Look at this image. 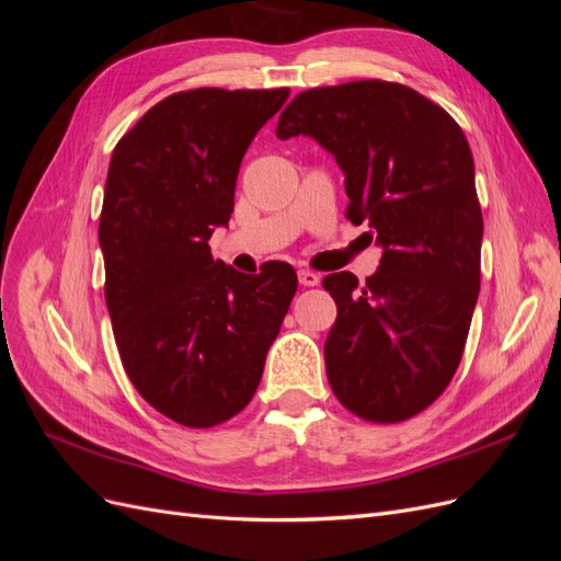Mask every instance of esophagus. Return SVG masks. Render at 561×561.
Wrapping results in <instances>:
<instances>
[{"label": "esophagus", "mask_w": 561, "mask_h": 561, "mask_svg": "<svg viewBox=\"0 0 561 561\" xmlns=\"http://www.w3.org/2000/svg\"><path fill=\"white\" fill-rule=\"evenodd\" d=\"M297 278H299V283H301L304 287H313V285L320 283V274H316L313 268H299V271H297Z\"/></svg>", "instance_id": "obj_1"}]
</instances>
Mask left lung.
Listing matches in <instances>:
<instances>
[{"label": "left lung", "instance_id": "obj_1", "mask_svg": "<svg viewBox=\"0 0 561 561\" xmlns=\"http://www.w3.org/2000/svg\"><path fill=\"white\" fill-rule=\"evenodd\" d=\"M299 133L332 151L346 217L383 248L363 285L351 271L322 278L336 304L328 381L351 414L407 421L454 379L480 295L484 222L468 140L433 100L383 79L297 93L276 135Z\"/></svg>", "mask_w": 561, "mask_h": 561}]
</instances>
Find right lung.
I'll use <instances>...</instances> for the list:
<instances>
[{
  "instance_id": "add662e5",
  "label": "right lung",
  "mask_w": 561,
  "mask_h": 561,
  "mask_svg": "<svg viewBox=\"0 0 561 561\" xmlns=\"http://www.w3.org/2000/svg\"><path fill=\"white\" fill-rule=\"evenodd\" d=\"M290 89L163 98L116 142L98 239L114 342L135 390L186 428L243 412L297 293L287 262L248 276L213 260L236 178Z\"/></svg>"
}]
</instances>
